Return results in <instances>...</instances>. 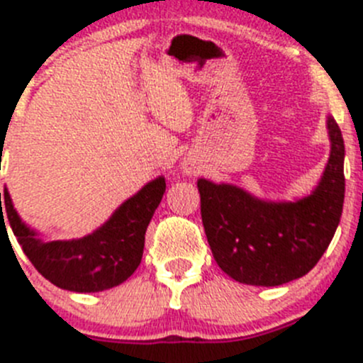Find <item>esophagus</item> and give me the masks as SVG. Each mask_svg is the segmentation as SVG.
<instances>
[{
  "mask_svg": "<svg viewBox=\"0 0 363 363\" xmlns=\"http://www.w3.org/2000/svg\"><path fill=\"white\" fill-rule=\"evenodd\" d=\"M182 169H184L185 174H187V176H192V174H194V172H196L198 167L194 165V163H191V162H185L184 165H182Z\"/></svg>",
  "mask_w": 363,
  "mask_h": 363,
  "instance_id": "esophagus-1",
  "label": "esophagus"
}]
</instances>
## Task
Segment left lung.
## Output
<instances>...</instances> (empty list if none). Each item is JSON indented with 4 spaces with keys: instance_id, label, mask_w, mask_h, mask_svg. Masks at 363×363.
<instances>
[{
    "instance_id": "left-lung-1",
    "label": "left lung",
    "mask_w": 363,
    "mask_h": 363,
    "mask_svg": "<svg viewBox=\"0 0 363 363\" xmlns=\"http://www.w3.org/2000/svg\"><path fill=\"white\" fill-rule=\"evenodd\" d=\"M331 154L318 185L294 201H271L230 184L198 179L201 221L214 259L233 280L274 287L301 278L325 252L344 209L345 147L327 116Z\"/></svg>"
}]
</instances>
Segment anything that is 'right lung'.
<instances>
[{"label": "right lung", "mask_w": 363, "mask_h": 363, "mask_svg": "<svg viewBox=\"0 0 363 363\" xmlns=\"http://www.w3.org/2000/svg\"><path fill=\"white\" fill-rule=\"evenodd\" d=\"M165 192V178L143 185L104 225L78 240H45L19 218L9 191L0 192V229L5 221L41 277L60 289L99 293L123 284L143 256L145 230ZM4 207H1V203ZM9 236V233H6Z\"/></svg>", "instance_id": "right-lung-1"}]
</instances>
